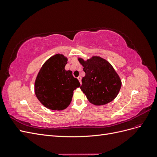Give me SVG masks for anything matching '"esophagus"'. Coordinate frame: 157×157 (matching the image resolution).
<instances>
[{
    "label": "esophagus",
    "instance_id": "obj_1",
    "mask_svg": "<svg viewBox=\"0 0 157 157\" xmlns=\"http://www.w3.org/2000/svg\"><path fill=\"white\" fill-rule=\"evenodd\" d=\"M77 78H78V80H79L80 83V84H82V83H81V80H82V78H81V77H78Z\"/></svg>",
    "mask_w": 157,
    "mask_h": 157
}]
</instances>
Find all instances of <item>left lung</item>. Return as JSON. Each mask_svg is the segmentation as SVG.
<instances>
[{
    "mask_svg": "<svg viewBox=\"0 0 157 157\" xmlns=\"http://www.w3.org/2000/svg\"><path fill=\"white\" fill-rule=\"evenodd\" d=\"M84 67L85 77L80 89L88 101L95 105L112 101L119 92L121 80L113 66L100 57L94 56L87 61L78 58Z\"/></svg>",
    "mask_w": 157,
    "mask_h": 157,
    "instance_id": "1",
    "label": "left lung"
}]
</instances>
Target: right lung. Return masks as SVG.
I'll list each match as a JSON object with an SVG mask.
<instances>
[{
    "label": "right lung",
    "mask_w": 157,
    "mask_h": 157,
    "mask_svg": "<svg viewBox=\"0 0 157 157\" xmlns=\"http://www.w3.org/2000/svg\"><path fill=\"white\" fill-rule=\"evenodd\" d=\"M67 59L63 55L51 57L38 73L35 92L40 102L46 108L60 111L67 108L72 100L73 91L80 86L71 71H66Z\"/></svg>",
    "instance_id": "add662e5"
}]
</instances>
